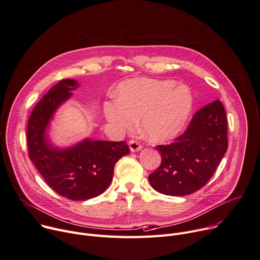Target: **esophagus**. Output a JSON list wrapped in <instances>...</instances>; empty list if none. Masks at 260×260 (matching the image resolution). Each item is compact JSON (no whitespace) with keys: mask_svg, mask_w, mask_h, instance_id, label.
Here are the masks:
<instances>
[{"mask_svg":"<svg viewBox=\"0 0 260 260\" xmlns=\"http://www.w3.org/2000/svg\"><path fill=\"white\" fill-rule=\"evenodd\" d=\"M128 146H129V149L132 152H137V151H140L141 149H142V145H141L139 142H137V141H129L128 142Z\"/></svg>","mask_w":260,"mask_h":260,"instance_id":"esophagus-1","label":"esophagus"}]
</instances>
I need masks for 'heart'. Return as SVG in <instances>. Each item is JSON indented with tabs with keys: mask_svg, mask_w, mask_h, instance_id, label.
Returning a JSON list of instances; mask_svg holds the SVG:
<instances>
[{
	"mask_svg": "<svg viewBox=\"0 0 260 260\" xmlns=\"http://www.w3.org/2000/svg\"><path fill=\"white\" fill-rule=\"evenodd\" d=\"M116 101L105 102L102 112L114 127L131 129L140 117L143 136L152 142H166L184 128L194 109L193 93L173 80L136 78L115 89Z\"/></svg>",
	"mask_w": 260,
	"mask_h": 260,
	"instance_id": "1",
	"label": "heart"
}]
</instances>
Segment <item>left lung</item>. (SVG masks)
I'll use <instances>...</instances> for the list:
<instances>
[{
  "label": "left lung",
  "mask_w": 260,
  "mask_h": 260,
  "mask_svg": "<svg viewBox=\"0 0 260 260\" xmlns=\"http://www.w3.org/2000/svg\"><path fill=\"white\" fill-rule=\"evenodd\" d=\"M155 148L161 162L148 176L155 191L168 196H185L200 190L215 173L228 148L223 104L218 100L203 107L174 143Z\"/></svg>",
  "instance_id": "obj_1"
}]
</instances>
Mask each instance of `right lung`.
<instances>
[{
    "instance_id": "right-lung-1",
    "label": "right lung",
    "mask_w": 260,
    "mask_h": 260,
    "mask_svg": "<svg viewBox=\"0 0 260 260\" xmlns=\"http://www.w3.org/2000/svg\"><path fill=\"white\" fill-rule=\"evenodd\" d=\"M79 83L61 80L34 108L28 122L29 157L53 190L70 200H88L104 193L110 185L115 164L129 153L124 141L85 138L67 147L55 145L49 135L58 109L73 95Z\"/></svg>"
}]
</instances>
